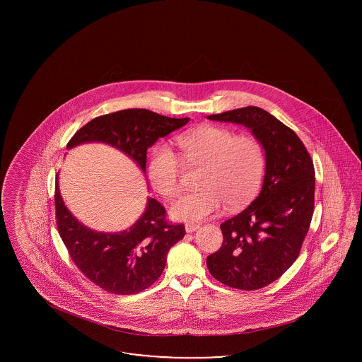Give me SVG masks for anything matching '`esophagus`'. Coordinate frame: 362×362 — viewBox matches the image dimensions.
<instances>
[{
    "label": "esophagus",
    "mask_w": 362,
    "mask_h": 362,
    "mask_svg": "<svg viewBox=\"0 0 362 362\" xmlns=\"http://www.w3.org/2000/svg\"><path fill=\"white\" fill-rule=\"evenodd\" d=\"M197 229H199V224H186V232L187 233L195 232Z\"/></svg>",
    "instance_id": "esophagus-1"
}]
</instances>
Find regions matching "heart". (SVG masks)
Here are the masks:
<instances>
[{"label": "heart", "instance_id": "1", "mask_svg": "<svg viewBox=\"0 0 362 362\" xmlns=\"http://www.w3.org/2000/svg\"><path fill=\"white\" fill-rule=\"evenodd\" d=\"M183 157L205 164L201 191L183 194L173 202L171 216L186 223H201L229 206L247 205L258 194L266 171V153L258 138L238 136L221 126H201L176 138ZM148 177L153 189L173 198L180 189L182 165L164 144L153 148L148 160Z\"/></svg>", "mask_w": 362, "mask_h": 362}]
</instances>
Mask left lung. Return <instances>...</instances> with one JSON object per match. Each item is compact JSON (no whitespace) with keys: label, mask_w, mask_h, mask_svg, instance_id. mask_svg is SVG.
<instances>
[{"label":"left lung","mask_w":362,"mask_h":362,"mask_svg":"<svg viewBox=\"0 0 362 362\" xmlns=\"http://www.w3.org/2000/svg\"><path fill=\"white\" fill-rule=\"evenodd\" d=\"M207 119L243 124L264 148L260 194L220 225L224 243L206 259L210 274L221 284L257 291L282 276L300 254L315 206L313 163L292 129L259 107L248 105Z\"/></svg>","instance_id":"1"}]
</instances>
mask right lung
Returning a JSON list of instances; mask_svg holds the SVG:
<instances>
[{"label":"right lung","mask_w":362,"mask_h":362,"mask_svg":"<svg viewBox=\"0 0 362 362\" xmlns=\"http://www.w3.org/2000/svg\"><path fill=\"white\" fill-rule=\"evenodd\" d=\"M189 118H168L144 108L122 110L98 117L70 138L71 149L86 142H104L136 161L146 171V151L189 123ZM57 228L70 258L84 276L103 291L136 294L149 288L161 276L167 254L186 235L185 225L167 221L165 209L148 198L145 211L129 229L105 233L81 224L65 206L58 176L55 182Z\"/></svg>","instance_id":"add662e5"}]
</instances>
